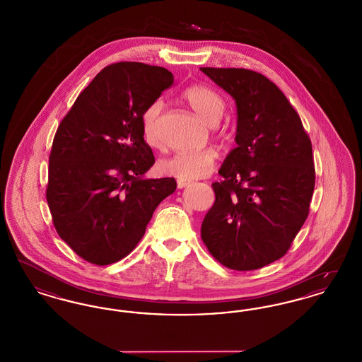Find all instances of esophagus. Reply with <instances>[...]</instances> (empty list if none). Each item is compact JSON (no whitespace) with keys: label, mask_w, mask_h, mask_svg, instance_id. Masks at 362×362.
Instances as JSON below:
<instances>
[{"label":"esophagus","mask_w":362,"mask_h":362,"mask_svg":"<svg viewBox=\"0 0 362 362\" xmlns=\"http://www.w3.org/2000/svg\"><path fill=\"white\" fill-rule=\"evenodd\" d=\"M176 185H177V189H185L189 185V180H183V179H177L176 180Z\"/></svg>","instance_id":"1"}]
</instances>
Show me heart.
Listing matches in <instances>:
<instances>
[{
  "label": "heart",
  "mask_w": 362,
  "mask_h": 362,
  "mask_svg": "<svg viewBox=\"0 0 362 362\" xmlns=\"http://www.w3.org/2000/svg\"><path fill=\"white\" fill-rule=\"evenodd\" d=\"M183 102L207 124H216L224 114V98L206 86H191L182 95ZM163 105L160 102L149 104L141 117L142 134L145 142L152 148H160L161 141L157 130L158 117ZM218 152L216 148H205L195 152H183L160 161L158 168L164 175L183 180L204 177L216 165Z\"/></svg>",
  "instance_id": "1"
}]
</instances>
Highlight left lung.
I'll list each match as a JSON object with an SVG mask.
<instances>
[{
    "label": "left lung",
    "mask_w": 362,
    "mask_h": 362,
    "mask_svg": "<svg viewBox=\"0 0 362 362\" xmlns=\"http://www.w3.org/2000/svg\"><path fill=\"white\" fill-rule=\"evenodd\" d=\"M236 102L238 146L211 185L201 236L225 267L248 272L282 258L305 223L315 189L312 144L278 86L254 70L201 68Z\"/></svg>",
    "instance_id": "obj_1"
}]
</instances>
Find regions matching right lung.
<instances>
[{
	"label": "right lung",
	"instance_id": "1",
	"mask_svg": "<svg viewBox=\"0 0 362 362\" xmlns=\"http://www.w3.org/2000/svg\"><path fill=\"white\" fill-rule=\"evenodd\" d=\"M173 84L165 68L105 66L78 95L52 141L46 199L59 238L81 258L105 266L127 257L173 177L144 179L155 164L141 117Z\"/></svg>",
	"mask_w": 362,
	"mask_h": 362
}]
</instances>
